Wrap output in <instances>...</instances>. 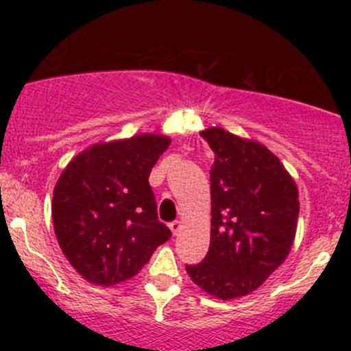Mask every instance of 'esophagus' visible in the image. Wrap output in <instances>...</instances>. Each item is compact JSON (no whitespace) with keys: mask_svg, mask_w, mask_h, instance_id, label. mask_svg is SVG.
Returning <instances> with one entry per match:
<instances>
[{"mask_svg":"<svg viewBox=\"0 0 351 351\" xmlns=\"http://www.w3.org/2000/svg\"><path fill=\"white\" fill-rule=\"evenodd\" d=\"M169 229H171L173 234H178L180 229H182V222H180V221H173V222H169Z\"/></svg>","mask_w":351,"mask_h":351,"instance_id":"1","label":"esophagus"}]
</instances>
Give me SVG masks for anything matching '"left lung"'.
I'll list each match as a JSON object with an SVG mask.
<instances>
[{
  "label": "left lung",
  "mask_w": 351,
  "mask_h": 351,
  "mask_svg": "<svg viewBox=\"0 0 351 351\" xmlns=\"http://www.w3.org/2000/svg\"><path fill=\"white\" fill-rule=\"evenodd\" d=\"M202 137L215 154L210 246L186 271L205 292L229 300L256 290L284 263L295 236L299 193L280 159L261 144L221 127Z\"/></svg>",
  "instance_id": "left-lung-1"
}]
</instances>
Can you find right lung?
I'll list each match as a JSON object with an SVG mask.
<instances>
[{"mask_svg": "<svg viewBox=\"0 0 351 351\" xmlns=\"http://www.w3.org/2000/svg\"><path fill=\"white\" fill-rule=\"evenodd\" d=\"M168 146L169 139L153 134L97 144L62 171L52 198L54 231L86 280L107 287L127 280L171 238L149 185Z\"/></svg>", "mask_w": 351, "mask_h": 351, "instance_id": "right-lung-1", "label": "right lung"}]
</instances>
